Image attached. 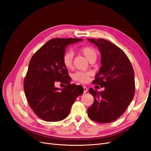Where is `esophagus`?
<instances>
[{
	"label": "esophagus",
	"mask_w": 151,
	"mask_h": 151,
	"mask_svg": "<svg viewBox=\"0 0 151 151\" xmlns=\"http://www.w3.org/2000/svg\"><path fill=\"white\" fill-rule=\"evenodd\" d=\"M83 89H84V93L88 92V88H87V87L83 86Z\"/></svg>",
	"instance_id": "esophagus-1"
}]
</instances>
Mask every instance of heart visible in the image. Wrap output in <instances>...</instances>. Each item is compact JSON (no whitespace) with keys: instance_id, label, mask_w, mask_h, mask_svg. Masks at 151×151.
Returning <instances> with one entry per match:
<instances>
[{"instance_id":"heart-1","label":"heart","mask_w":151,"mask_h":151,"mask_svg":"<svg viewBox=\"0 0 151 151\" xmlns=\"http://www.w3.org/2000/svg\"><path fill=\"white\" fill-rule=\"evenodd\" d=\"M79 50L89 61L93 58H96L97 57V52L93 47L89 46L83 47L80 48ZM73 56H74V54L71 51H67L63 54L62 62L63 65L67 68H70L72 67ZM89 76L90 73L89 72H77L73 75V79L76 81L81 82V83H87L89 81Z\"/></svg>"}]
</instances>
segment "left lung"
Returning a JSON list of instances; mask_svg holds the SVG:
<instances>
[{
  "instance_id": "obj_1",
  "label": "left lung",
  "mask_w": 151,
  "mask_h": 151,
  "mask_svg": "<svg viewBox=\"0 0 151 151\" xmlns=\"http://www.w3.org/2000/svg\"><path fill=\"white\" fill-rule=\"evenodd\" d=\"M88 40L98 47L101 56L102 65L93 83L104 88L101 92L89 89L94 103L88 116L98 123H110L123 115L134 98V70L126 54L115 44L101 38Z\"/></svg>"
}]
</instances>
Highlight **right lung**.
I'll return each mask as SVG.
<instances>
[{
  "mask_svg": "<svg viewBox=\"0 0 151 151\" xmlns=\"http://www.w3.org/2000/svg\"><path fill=\"white\" fill-rule=\"evenodd\" d=\"M83 40L52 39L31 58L24 81V90L29 106L41 119L47 122L65 119L72 104L83 94V86L70 83L71 79L62 62L68 45ZM57 81L67 86L62 89L56 88L54 85Z\"/></svg>",
  "mask_w": 151,
  "mask_h": 151,
  "instance_id": "obj_1",
  "label": "right lung"
}]
</instances>
